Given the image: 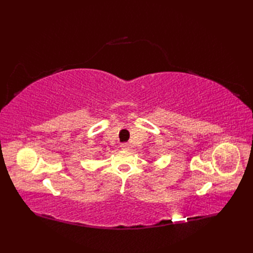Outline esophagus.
<instances>
[{
	"mask_svg": "<svg viewBox=\"0 0 253 253\" xmlns=\"http://www.w3.org/2000/svg\"><path fill=\"white\" fill-rule=\"evenodd\" d=\"M121 148L123 150H128V149H129V144H128V143H122L121 144Z\"/></svg>",
	"mask_w": 253,
	"mask_h": 253,
	"instance_id": "1",
	"label": "esophagus"
}]
</instances>
